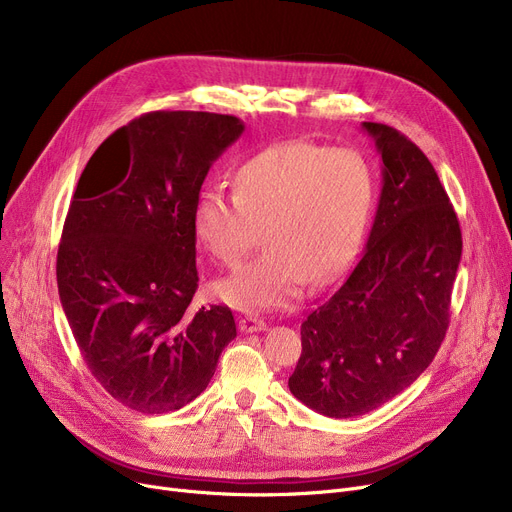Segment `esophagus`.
Returning a JSON list of instances; mask_svg holds the SVG:
<instances>
[{
    "label": "esophagus",
    "mask_w": 512,
    "mask_h": 512,
    "mask_svg": "<svg viewBox=\"0 0 512 512\" xmlns=\"http://www.w3.org/2000/svg\"><path fill=\"white\" fill-rule=\"evenodd\" d=\"M238 328H240V332H245V334L263 332L265 330V321L261 317H257V315H245V317L238 319Z\"/></svg>",
    "instance_id": "esophagus-1"
}]
</instances>
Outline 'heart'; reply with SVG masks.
I'll return each mask as SVG.
<instances>
[{
    "label": "heart",
    "mask_w": 512,
    "mask_h": 512,
    "mask_svg": "<svg viewBox=\"0 0 512 512\" xmlns=\"http://www.w3.org/2000/svg\"><path fill=\"white\" fill-rule=\"evenodd\" d=\"M369 207L371 174L359 153L286 141L249 157L234 176V193L203 188L193 230L213 259L234 267L263 228L265 251L215 292L240 311H270L297 301L307 280L321 284L344 270Z\"/></svg>",
    "instance_id": "obj_1"
}]
</instances>
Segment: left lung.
<instances>
[{"mask_svg": "<svg viewBox=\"0 0 512 512\" xmlns=\"http://www.w3.org/2000/svg\"><path fill=\"white\" fill-rule=\"evenodd\" d=\"M361 126L382 155L378 211L351 274L303 321V353L288 378L303 405L334 419L382 407L434 361L463 251L423 151L392 126Z\"/></svg>", "mask_w": 512, "mask_h": 512, "instance_id": "8db88e82", "label": "left lung"}]
</instances>
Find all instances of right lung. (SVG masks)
Listing matches in <instances>:
<instances>
[{
	"mask_svg": "<svg viewBox=\"0 0 512 512\" xmlns=\"http://www.w3.org/2000/svg\"><path fill=\"white\" fill-rule=\"evenodd\" d=\"M245 130L234 116L149 112L107 137L80 174L58 249L60 301L87 367L124 407L195 400L236 338L224 305L193 307V207Z\"/></svg>",
	"mask_w": 512,
	"mask_h": 512,
	"instance_id": "add662e5",
	"label": "right lung"
}]
</instances>
